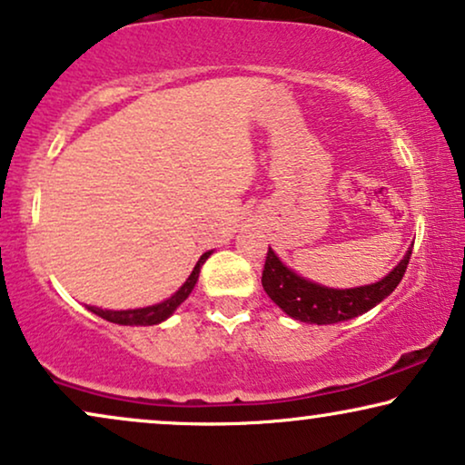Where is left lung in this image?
Listing matches in <instances>:
<instances>
[{"mask_svg":"<svg viewBox=\"0 0 465 465\" xmlns=\"http://www.w3.org/2000/svg\"><path fill=\"white\" fill-rule=\"evenodd\" d=\"M410 254H412V247L397 262V267L382 280H378L376 284L359 288H329L294 273L269 247L262 271V288L269 294V299L294 321L310 324L343 322L370 312L371 307L382 303L395 291L403 273H406Z\"/></svg>","mask_w":465,"mask_h":465,"instance_id":"left-lung-1","label":"left lung"}]
</instances>
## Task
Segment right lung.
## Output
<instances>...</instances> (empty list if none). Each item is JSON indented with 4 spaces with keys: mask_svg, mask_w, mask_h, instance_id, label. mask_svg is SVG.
<instances>
[{
    "mask_svg": "<svg viewBox=\"0 0 465 465\" xmlns=\"http://www.w3.org/2000/svg\"><path fill=\"white\" fill-rule=\"evenodd\" d=\"M209 256H211V252H204V254L198 258L196 267L192 269L188 280L183 282V286H181L179 291L173 294V297L162 301V303H155L149 307H136V310H102V307L89 305L87 310L94 312L95 316L104 318V321H108V322L125 324V327H152V324L164 322L166 318H171L174 310H177V307L190 297V292L194 291V286L198 282V273H201V267Z\"/></svg>",
    "mask_w": 465,
    "mask_h": 465,
    "instance_id": "right-lung-1",
    "label": "right lung"
}]
</instances>
